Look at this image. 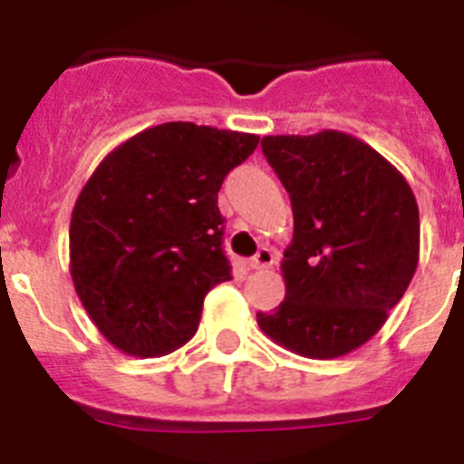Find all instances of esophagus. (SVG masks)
Instances as JSON below:
<instances>
[{"label": "esophagus", "instance_id": "esophagus-1", "mask_svg": "<svg viewBox=\"0 0 464 464\" xmlns=\"http://www.w3.org/2000/svg\"><path fill=\"white\" fill-rule=\"evenodd\" d=\"M276 262V256H274L272 248H260L256 256L248 260V267L251 269H269Z\"/></svg>", "mask_w": 464, "mask_h": 464}]
</instances>
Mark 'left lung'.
<instances>
[{"instance_id":"obj_1","label":"left lung","mask_w":464,"mask_h":464,"mask_svg":"<svg viewBox=\"0 0 464 464\" xmlns=\"http://www.w3.org/2000/svg\"><path fill=\"white\" fill-rule=\"evenodd\" d=\"M288 190L285 299L257 325L293 353L342 358L370 342L409 288L420 253L418 204L381 153L337 130L262 139Z\"/></svg>"}]
</instances>
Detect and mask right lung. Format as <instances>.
I'll return each instance as SVG.
<instances>
[{
  "instance_id": "right-lung-1",
  "label": "right lung",
  "mask_w": 464,
  "mask_h": 464,
  "mask_svg": "<svg viewBox=\"0 0 464 464\" xmlns=\"http://www.w3.org/2000/svg\"><path fill=\"white\" fill-rule=\"evenodd\" d=\"M257 141L162 122L92 171L72 213L69 272L90 321L118 351L158 358L192 339L207 293L232 278L218 190Z\"/></svg>"
}]
</instances>
